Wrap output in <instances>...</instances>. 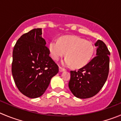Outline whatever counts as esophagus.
Here are the masks:
<instances>
[{"label": "esophagus", "instance_id": "obj_1", "mask_svg": "<svg viewBox=\"0 0 121 121\" xmlns=\"http://www.w3.org/2000/svg\"><path fill=\"white\" fill-rule=\"evenodd\" d=\"M64 71H65V69H64L61 68V67H59V72H64Z\"/></svg>", "mask_w": 121, "mask_h": 121}]
</instances>
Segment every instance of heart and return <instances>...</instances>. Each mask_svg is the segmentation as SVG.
I'll return each mask as SVG.
<instances>
[{"label": "heart", "instance_id": "heart-1", "mask_svg": "<svg viewBox=\"0 0 121 121\" xmlns=\"http://www.w3.org/2000/svg\"><path fill=\"white\" fill-rule=\"evenodd\" d=\"M49 50L51 57L55 60L64 56V66L72 65L74 69L84 67L89 63L93 55L94 48L92 43L76 36L62 37L59 41L50 43Z\"/></svg>", "mask_w": 121, "mask_h": 121}]
</instances>
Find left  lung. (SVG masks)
Instances as JSON below:
<instances>
[{
    "label": "left lung",
    "mask_w": 121,
    "mask_h": 121,
    "mask_svg": "<svg viewBox=\"0 0 121 121\" xmlns=\"http://www.w3.org/2000/svg\"><path fill=\"white\" fill-rule=\"evenodd\" d=\"M96 56L78 71H70L69 88L76 97L88 99L96 95L106 81L109 74L110 52L103 41L98 40Z\"/></svg>",
    "instance_id": "left-lung-1"
}]
</instances>
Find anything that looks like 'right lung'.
Masks as SVG:
<instances>
[{"mask_svg": "<svg viewBox=\"0 0 121 121\" xmlns=\"http://www.w3.org/2000/svg\"><path fill=\"white\" fill-rule=\"evenodd\" d=\"M42 35V29H34L22 35L12 52L14 82L19 91L30 99L42 96L52 78L58 72Z\"/></svg>", "mask_w": 121, "mask_h": 121, "instance_id": "right-lung-1", "label": "right lung"}]
</instances>
